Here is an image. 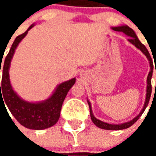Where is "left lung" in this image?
Masks as SVG:
<instances>
[{"instance_id": "1", "label": "left lung", "mask_w": 156, "mask_h": 156, "mask_svg": "<svg viewBox=\"0 0 156 156\" xmlns=\"http://www.w3.org/2000/svg\"><path fill=\"white\" fill-rule=\"evenodd\" d=\"M113 30H115L116 32H124V34L126 36H128L129 38L128 39V41H129L130 43L135 46L138 49H140L143 53H144L146 58L150 62V67H151V71L149 73L147 77V87H146V97H145V102H144V107L142 108V110L140 111V113L136 116L134 117L132 120L129 121V122H125V123H123V124H108V123H105V122H103V121L99 120L98 119H96L94 117V115L93 114V111H92V107L90 102L88 100V104L89 105V109H90V117H91V119L93 121V123L97 126V127L100 128V129H108V130H120V129H127V128H129L131 125L136 122V121L140 119L142 114L144 113V111L145 110V108L147 107L148 104H149V101H150V98H151V91H152V87H151V78H152V73H153V62H152V59H151V55H150V52L148 51L147 48H145V46L143 45L140 42V41L138 39L137 36L135 34V32H134V30L132 28H130L129 27H128L126 25L120 26V27H112ZM155 73H156V68H155Z\"/></svg>"}]
</instances>
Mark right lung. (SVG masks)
I'll list each match as a JSON object with an SVG mask.
<instances>
[{
    "instance_id": "add662e5",
    "label": "right lung",
    "mask_w": 156,
    "mask_h": 156,
    "mask_svg": "<svg viewBox=\"0 0 156 156\" xmlns=\"http://www.w3.org/2000/svg\"><path fill=\"white\" fill-rule=\"evenodd\" d=\"M34 26V24L31 25L24 33L16 37L8 54L5 57L4 65L2 68V83H0V101L2 99L3 103H5L4 105H6L12 115L24 127L31 129L41 130L53 126L58 122L60 117L62 103L69 89L74 85L76 78H72L58 85L51 97L44 101L36 103L26 101L19 97L13 90L9 76L11 62L18 44L27 36L29 30ZM1 67L2 63L0 65V73Z\"/></svg>"
}]
</instances>
